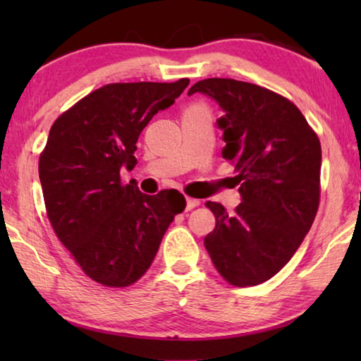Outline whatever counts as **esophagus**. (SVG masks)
<instances>
[{
  "instance_id": "1",
  "label": "esophagus",
  "mask_w": 361,
  "mask_h": 361,
  "mask_svg": "<svg viewBox=\"0 0 361 361\" xmlns=\"http://www.w3.org/2000/svg\"><path fill=\"white\" fill-rule=\"evenodd\" d=\"M199 205H200V202H199V200H197V199H192V197H187V207H185L187 210L195 209V207H199Z\"/></svg>"
}]
</instances>
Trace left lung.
<instances>
[{"mask_svg":"<svg viewBox=\"0 0 361 361\" xmlns=\"http://www.w3.org/2000/svg\"><path fill=\"white\" fill-rule=\"evenodd\" d=\"M195 92L221 108V154L233 162L243 200L233 214L207 202L216 224L204 245L226 283L261 284L288 264L317 215L320 141L293 102L264 87L205 78Z\"/></svg>","mask_w":361,"mask_h":361,"instance_id":"left-lung-1","label":"left lung"}]
</instances>
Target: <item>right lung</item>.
Returning a JSON list of instances; mask_svg holds the SVG:
<instances>
[{
	"instance_id": "add662e5",
	"label": "right lung",
	"mask_w": 361,
	"mask_h": 361,
	"mask_svg": "<svg viewBox=\"0 0 361 361\" xmlns=\"http://www.w3.org/2000/svg\"><path fill=\"white\" fill-rule=\"evenodd\" d=\"M189 85L108 83L54 121L39 157L47 219L83 273L108 288L135 284L149 269L174 216L185 209L179 190L156 195L123 184L136 166V142L151 118Z\"/></svg>"
}]
</instances>
